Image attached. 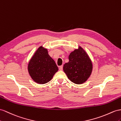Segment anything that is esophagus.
Returning a JSON list of instances; mask_svg holds the SVG:
<instances>
[{
  "label": "esophagus",
  "instance_id": "esophagus-1",
  "mask_svg": "<svg viewBox=\"0 0 121 121\" xmlns=\"http://www.w3.org/2000/svg\"><path fill=\"white\" fill-rule=\"evenodd\" d=\"M59 69L60 70H63V66L61 65V66H60L59 67Z\"/></svg>",
  "mask_w": 121,
  "mask_h": 121
}]
</instances>
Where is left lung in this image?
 I'll return each mask as SVG.
<instances>
[{
	"instance_id": "1",
	"label": "left lung",
	"mask_w": 121,
	"mask_h": 121,
	"mask_svg": "<svg viewBox=\"0 0 121 121\" xmlns=\"http://www.w3.org/2000/svg\"><path fill=\"white\" fill-rule=\"evenodd\" d=\"M69 62L65 63L63 70L71 81L77 84L85 82L91 73L92 65L90 59L81 47L71 52Z\"/></svg>"
}]
</instances>
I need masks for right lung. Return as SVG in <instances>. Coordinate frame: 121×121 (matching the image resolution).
I'll use <instances>...</instances> for the list:
<instances>
[{"label":"right lung","instance_id":"add662e5","mask_svg":"<svg viewBox=\"0 0 121 121\" xmlns=\"http://www.w3.org/2000/svg\"><path fill=\"white\" fill-rule=\"evenodd\" d=\"M28 70L34 81L42 84L51 81L58 67L48 54L47 49L41 46L30 60Z\"/></svg>","mask_w":121,"mask_h":121}]
</instances>
